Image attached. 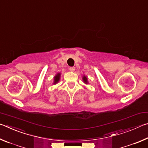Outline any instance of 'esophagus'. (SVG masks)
<instances>
[{"label":"esophagus","mask_w":148,"mask_h":148,"mask_svg":"<svg viewBox=\"0 0 148 148\" xmlns=\"http://www.w3.org/2000/svg\"><path fill=\"white\" fill-rule=\"evenodd\" d=\"M69 70H70V71H75V67H69Z\"/></svg>","instance_id":"1"}]
</instances>
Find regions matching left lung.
Returning a JSON list of instances; mask_svg holds the SVG:
<instances>
[{"instance_id":"8db88e82","label":"left lung","mask_w":148,"mask_h":148,"mask_svg":"<svg viewBox=\"0 0 148 148\" xmlns=\"http://www.w3.org/2000/svg\"><path fill=\"white\" fill-rule=\"evenodd\" d=\"M82 81H83L84 83H85L86 84H88V78H87V76H85L84 75L83 76H82Z\"/></svg>"}]
</instances>
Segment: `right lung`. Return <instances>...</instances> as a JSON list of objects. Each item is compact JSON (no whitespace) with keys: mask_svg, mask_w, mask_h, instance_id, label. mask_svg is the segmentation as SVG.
<instances>
[{"mask_svg":"<svg viewBox=\"0 0 148 148\" xmlns=\"http://www.w3.org/2000/svg\"><path fill=\"white\" fill-rule=\"evenodd\" d=\"M60 76H61V73H58L56 74V75L54 77V81H53V84H56L58 83L60 81Z\"/></svg>","mask_w":148,"mask_h":148,"instance_id":"obj_1","label":"right lung"}]
</instances>
